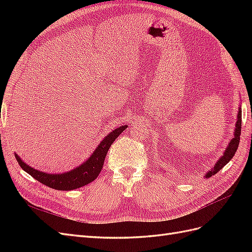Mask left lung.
I'll return each mask as SVG.
<instances>
[{
    "mask_svg": "<svg viewBox=\"0 0 252 252\" xmlns=\"http://www.w3.org/2000/svg\"><path fill=\"white\" fill-rule=\"evenodd\" d=\"M241 128H242V108H241V104H240L238 116H236V122H235V128H234L233 136L231 138V140L229 141V143H228L225 151L223 152V156L218 159V162L216 163L215 166H213V168H211L209 171L205 173L204 178L208 179V178L212 177V175H215L216 173H218L220 169H222L226 164H228V162H230V159L233 158V156L235 155L236 149H238V147H239Z\"/></svg>",
    "mask_w": 252,
    "mask_h": 252,
    "instance_id": "obj_1",
    "label": "left lung"
}]
</instances>
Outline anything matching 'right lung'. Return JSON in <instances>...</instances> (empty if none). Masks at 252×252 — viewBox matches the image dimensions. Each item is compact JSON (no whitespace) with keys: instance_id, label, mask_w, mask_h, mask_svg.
<instances>
[{"instance_id":"obj_1","label":"right lung","mask_w":252,"mask_h":252,"mask_svg":"<svg viewBox=\"0 0 252 252\" xmlns=\"http://www.w3.org/2000/svg\"><path fill=\"white\" fill-rule=\"evenodd\" d=\"M126 128L127 125L114 128L100 142L97 147L85 162L75 167L72 170L64 173H48L40 171L27 165L17 154L16 158L23 170L26 171L42 184L57 190H66V191L67 190H73L89 184L98 177L111 144Z\"/></svg>"}]
</instances>
